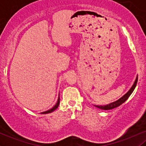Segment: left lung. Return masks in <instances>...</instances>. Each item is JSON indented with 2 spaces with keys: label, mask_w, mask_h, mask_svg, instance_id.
I'll list each match as a JSON object with an SVG mask.
<instances>
[{
  "label": "left lung",
  "mask_w": 146,
  "mask_h": 146,
  "mask_svg": "<svg viewBox=\"0 0 146 146\" xmlns=\"http://www.w3.org/2000/svg\"><path fill=\"white\" fill-rule=\"evenodd\" d=\"M137 80H138V77H137L136 78V80H135V82H134L133 85H132L131 88H130V89L129 90L123 97H121V98L119 99V100H117V101L112 102V103L109 104H107L105 106H98V105H94V106L95 107H97L98 108H100V109H102V110H110V109H113V108H116V107H118L119 106H120L123 103H124V102L128 100V98L130 97V95L132 94V93L133 92V90H135V87H136Z\"/></svg>",
  "instance_id": "1"
}]
</instances>
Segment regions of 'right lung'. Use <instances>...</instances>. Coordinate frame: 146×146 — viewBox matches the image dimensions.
Masks as SVG:
<instances>
[{"label":"right lung","instance_id":"1","mask_svg":"<svg viewBox=\"0 0 146 146\" xmlns=\"http://www.w3.org/2000/svg\"><path fill=\"white\" fill-rule=\"evenodd\" d=\"M59 104H60V98H58V102H57L56 104L53 107V108H51V109H49L48 110H46V111H44V112H43V113H42V114H48V113H52V112L54 111L55 110H56V109H57V108H58V106H59Z\"/></svg>","mask_w":146,"mask_h":146}]
</instances>
